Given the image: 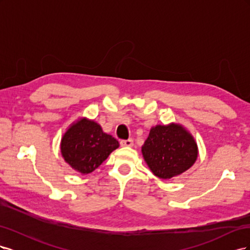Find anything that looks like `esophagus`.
<instances>
[{"label": "esophagus", "instance_id": "obj_1", "mask_svg": "<svg viewBox=\"0 0 250 250\" xmlns=\"http://www.w3.org/2000/svg\"><path fill=\"white\" fill-rule=\"evenodd\" d=\"M121 146L123 147H132L133 146V140L132 139H128V140H124L120 142Z\"/></svg>", "mask_w": 250, "mask_h": 250}]
</instances>
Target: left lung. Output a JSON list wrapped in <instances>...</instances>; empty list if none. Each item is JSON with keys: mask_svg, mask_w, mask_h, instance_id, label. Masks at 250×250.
<instances>
[{"mask_svg": "<svg viewBox=\"0 0 250 250\" xmlns=\"http://www.w3.org/2000/svg\"><path fill=\"white\" fill-rule=\"evenodd\" d=\"M142 153L155 176L170 179L192 167L197 160L198 147L185 127L171 123L151 128Z\"/></svg>", "mask_w": 250, "mask_h": 250, "instance_id": "obj_1", "label": "left lung"}]
</instances>
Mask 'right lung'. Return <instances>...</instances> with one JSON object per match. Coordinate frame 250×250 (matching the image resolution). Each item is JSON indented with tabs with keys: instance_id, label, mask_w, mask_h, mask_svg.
<instances>
[{
	"instance_id": "add662e5",
	"label": "right lung",
	"mask_w": 250,
	"mask_h": 250,
	"mask_svg": "<svg viewBox=\"0 0 250 250\" xmlns=\"http://www.w3.org/2000/svg\"><path fill=\"white\" fill-rule=\"evenodd\" d=\"M119 147V142L103 132L93 120L81 118L67 129L60 143L64 161L81 174L96 170Z\"/></svg>"
}]
</instances>
